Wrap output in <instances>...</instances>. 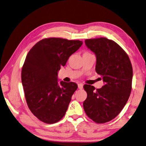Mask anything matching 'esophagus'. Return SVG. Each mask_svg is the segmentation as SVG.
Here are the masks:
<instances>
[{"label": "esophagus", "mask_w": 146, "mask_h": 146, "mask_svg": "<svg viewBox=\"0 0 146 146\" xmlns=\"http://www.w3.org/2000/svg\"><path fill=\"white\" fill-rule=\"evenodd\" d=\"M78 87L79 89H83V84H78Z\"/></svg>", "instance_id": "1"}]
</instances>
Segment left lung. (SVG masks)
<instances>
[{
    "mask_svg": "<svg viewBox=\"0 0 146 146\" xmlns=\"http://www.w3.org/2000/svg\"><path fill=\"white\" fill-rule=\"evenodd\" d=\"M87 47L96 57V73L104 86L95 89L84 86L87 96L83 105L87 115L96 123L114 119L123 110L131 91L133 69L128 55L112 40L106 38L85 40Z\"/></svg>",
    "mask_w": 146,
    "mask_h": 146,
    "instance_id": "left-lung-1",
    "label": "left lung"
}]
</instances>
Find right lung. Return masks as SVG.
<instances>
[{
	"label": "right lung",
	"mask_w": 146,
	"mask_h": 146,
	"mask_svg": "<svg viewBox=\"0 0 146 146\" xmlns=\"http://www.w3.org/2000/svg\"><path fill=\"white\" fill-rule=\"evenodd\" d=\"M83 42L50 38L38 42L29 52L22 70V82L27 105L43 123L53 124L64 117L75 82L58 83V71Z\"/></svg>",
	"instance_id": "add662e5"
}]
</instances>
